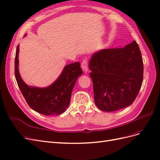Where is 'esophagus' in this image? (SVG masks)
<instances>
[{
    "label": "esophagus",
    "instance_id": "esophagus-1",
    "mask_svg": "<svg viewBox=\"0 0 160 160\" xmlns=\"http://www.w3.org/2000/svg\"><path fill=\"white\" fill-rule=\"evenodd\" d=\"M81 67L83 72H87L88 71V62L86 59H84L81 62Z\"/></svg>",
    "mask_w": 160,
    "mask_h": 160
}]
</instances>
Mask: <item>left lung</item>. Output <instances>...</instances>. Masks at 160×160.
<instances>
[{
    "instance_id": "1",
    "label": "left lung",
    "mask_w": 160,
    "mask_h": 160,
    "mask_svg": "<svg viewBox=\"0 0 160 160\" xmlns=\"http://www.w3.org/2000/svg\"><path fill=\"white\" fill-rule=\"evenodd\" d=\"M95 103L103 111H114L132 104L141 89L143 65L134 41L123 48L101 49L89 62Z\"/></svg>"
}]
</instances>
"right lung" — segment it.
Here are the masks:
<instances>
[{"label": "right lung", "instance_id": "1", "mask_svg": "<svg viewBox=\"0 0 160 160\" xmlns=\"http://www.w3.org/2000/svg\"><path fill=\"white\" fill-rule=\"evenodd\" d=\"M19 45L17 47L14 73L18 88L30 108L45 115H59L65 111L70 103L72 89L78 77L83 74L79 62L66 65L59 77L47 88L28 86L18 71Z\"/></svg>", "mask_w": 160, "mask_h": 160}]
</instances>
